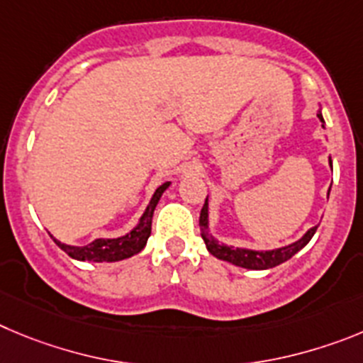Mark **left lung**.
Here are the masks:
<instances>
[{
  "instance_id": "left-lung-1",
  "label": "left lung",
  "mask_w": 363,
  "mask_h": 363,
  "mask_svg": "<svg viewBox=\"0 0 363 363\" xmlns=\"http://www.w3.org/2000/svg\"><path fill=\"white\" fill-rule=\"evenodd\" d=\"M318 119L324 123V117L322 113H316ZM329 164H331V157H329ZM331 191V188H329ZM329 195V194H328ZM199 226H201V237L204 240L206 247L210 251L213 257L220 260H226V262L235 264L238 267H246V269H269V267H275L279 264L286 262L293 257V255L298 253L306 244L309 242L315 235L316 228H311V230L306 231L302 238H298L296 242L289 244V246L277 247V250L269 251H255V250H246V247H233L226 246V244H218L217 238L210 233V222H208V197H206L204 206L201 210V218H199Z\"/></svg>"
}]
</instances>
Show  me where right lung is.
Masks as SVG:
<instances>
[{"instance_id":"right-lung-1","label":"right lung","mask_w":363,"mask_h":363,"mask_svg":"<svg viewBox=\"0 0 363 363\" xmlns=\"http://www.w3.org/2000/svg\"><path fill=\"white\" fill-rule=\"evenodd\" d=\"M172 182H164L159 186L153 194L152 201L146 206L145 213L139 218V224L128 231L123 237L117 238H96L94 242L86 244V246H68V244L60 242L57 238H54V242L68 255L72 259L76 260H88V262H117V260H125L137 255L143 247L146 246L150 233H152V218L155 206H157L159 199L166 191V188Z\"/></svg>"}]
</instances>
